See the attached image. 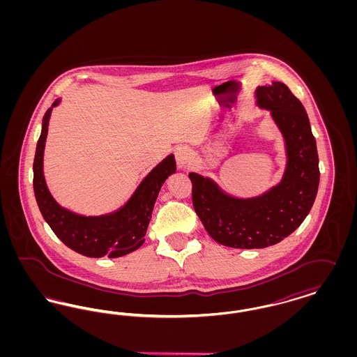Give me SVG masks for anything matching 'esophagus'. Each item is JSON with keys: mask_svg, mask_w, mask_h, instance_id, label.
Returning <instances> with one entry per match:
<instances>
[{"mask_svg": "<svg viewBox=\"0 0 357 357\" xmlns=\"http://www.w3.org/2000/svg\"><path fill=\"white\" fill-rule=\"evenodd\" d=\"M191 156H192V151H191L187 146L179 147V149H176V151H175L176 163H178V166H179L181 169H185V167H187V165H188V162H190Z\"/></svg>", "mask_w": 357, "mask_h": 357, "instance_id": "1", "label": "esophagus"}]
</instances>
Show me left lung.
Returning <instances> with one entry per match:
<instances>
[{
    "instance_id": "1",
    "label": "left lung",
    "mask_w": 357,
    "mask_h": 357,
    "mask_svg": "<svg viewBox=\"0 0 357 357\" xmlns=\"http://www.w3.org/2000/svg\"><path fill=\"white\" fill-rule=\"evenodd\" d=\"M257 98L261 107L272 111L287 142L282 182L262 197L236 199L210 179L188 174L192 206L206 231L215 242L237 249H262L290 236L309 214L320 182L316 139L304 105L278 82L259 86Z\"/></svg>"
}]
</instances>
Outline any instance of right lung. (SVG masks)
I'll return each instance as SVG.
<instances>
[{
    "label": "right lung",
    "mask_w": 357,
    "mask_h": 357,
    "mask_svg": "<svg viewBox=\"0 0 357 357\" xmlns=\"http://www.w3.org/2000/svg\"><path fill=\"white\" fill-rule=\"evenodd\" d=\"M56 104L59 102H53V105ZM52 107L43 119V131L37 142L33 162L34 195L44 220L64 245L85 257L116 258L139 249L144 242L160 187L176 170L174 155H169L144 178L132 198L119 211L102 217L73 214L56 204L43 175V156Z\"/></svg>",
    "instance_id": "add662e5"
}]
</instances>
